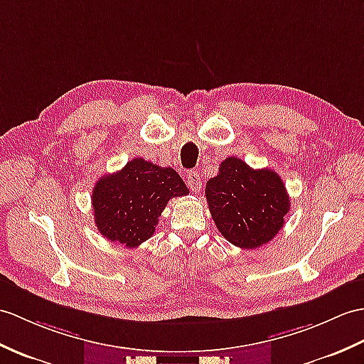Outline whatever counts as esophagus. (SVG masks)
Listing matches in <instances>:
<instances>
[{"label":"esophagus","mask_w":364,"mask_h":364,"mask_svg":"<svg viewBox=\"0 0 364 364\" xmlns=\"http://www.w3.org/2000/svg\"><path fill=\"white\" fill-rule=\"evenodd\" d=\"M186 184L189 186V189L192 192H198L201 189L200 173L197 171H191L188 175H186Z\"/></svg>","instance_id":"obj_1"}]
</instances>
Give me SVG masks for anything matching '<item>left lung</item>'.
<instances>
[{
	"mask_svg": "<svg viewBox=\"0 0 364 364\" xmlns=\"http://www.w3.org/2000/svg\"><path fill=\"white\" fill-rule=\"evenodd\" d=\"M206 200L223 237L243 250L268 243L290 210L285 184L272 168H251L230 156L206 183Z\"/></svg>",
	"mask_w": 364,
	"mask_h": 364,
	"instance_id": "8db88e82",
	"label": "left lung"
}]
</instances>
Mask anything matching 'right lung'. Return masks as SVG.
<instances>
[{"instance_id":"add662e5","label":"right lung","mask_w":364,"mask_h":364,"mask_svg":"<svg viewBox=\"0 0 364 364\" xmlns=\"http://www.w3.org/2000/svg\"><path fill=\"white\" fill-rule=\"evenodd\" d=\"M188 193L173 168L134 158L96 183L91 193L95 223L108 240L136 248L154 235L167 201Z\"/></svg>"}]
</instances>
